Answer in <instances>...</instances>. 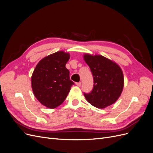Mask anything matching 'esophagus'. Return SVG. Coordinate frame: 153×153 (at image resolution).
<instances>
[{"label": "esophagus", "mask_w": 153, "mask_h": 153, "mask_svg": "<svg viewBox=\"0 0 153 153\" xmlns=\"http://www.w3.org/2000/svg\"><path fill=\"white\" fill-rule=\"evenodd\" d=\"M81 82H76V85H77V86H78V87H80L81 86Z\"/></svg>", "instance_id": "esophagus-1"}]
</instances>
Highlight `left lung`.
Segmentation results:
<instances>
[{
    "mask_svg": "<svg viewBox=\"0 0 153 153\" xmlns=\"http://www.w3.org/2000/svg\"><path fill=\"white\" fill-rule=\"evenodd\" d=\"M84 60L93 76V89L84 93L87 101L98 108H104L117 100L124 86L123 73L117 64L102 55H84Z\"/></svg>",
    "mask_w": 153,
    "mask_h": 153,
    "instance_id": "8db88e82",
    "label": "left lung"
}]
</instances>
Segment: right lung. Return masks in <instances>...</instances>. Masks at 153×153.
I'll return each instance as SVG.
<instances>
[{
	"mask_svg": "<svg viewBox=\"0 0 153 153\" xmlns=\"http://www.w3.org/2000/svg\"><path fill=\"white\" fill-rule=\"evenodd\" d=\"M69 57V53L62 51L51 54L41 60L32 73L34 94L41 104L49 108L61 105L74 85L66 68Z\"/></svg>",
	"mask_w": 153,
	"mask_h": 153,
	"instance_id": "right-lung-1",
	"label": "right lung"
}]
</instances>
